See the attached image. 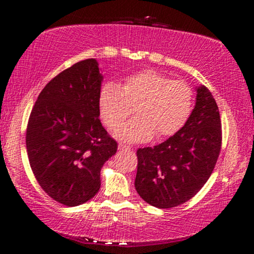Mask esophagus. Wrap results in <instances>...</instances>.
<instances>
[{
  "label": "esophagus",
  "instance_id": "obj_1",
  "mask_svg": "<svg viewBox=\"0 0 254 254\" xmlns=\"http://www.w3.org/2000/svg\"><path fill=\"white\" fill-rule=\"evenodd\" d=\"M118 149L119 150H131V147H129V145H125V144H119L118 145Z\"/></svg>",
  "mask_w": 254,
  "mask_h": 254
}]
</instances>
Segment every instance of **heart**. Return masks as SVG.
Masks as SVG:
<instances>
[{"label": "heart", "instance_id": "1", "mask_svg": "<svg viewBox=\"0 0 254 254\" xmlns=\"http://www.w3.org/2000/svg\"><path fill=\"white\" fill-rule=\"evenodd\" d=\"M117 136L127 142L147 141L155 135L165 138L179 131L193 109V90L183 80L144 69L127 75L122 84L104 83L99 93V112L105 125L117 130L132 115Z\"/></svg>", "mask_w": 254, "mask_h": 254}]
</instances>
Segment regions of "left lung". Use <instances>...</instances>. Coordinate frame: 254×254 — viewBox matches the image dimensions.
<instances>
[{
    "mask_svg": "<svg viewBox=\"0 0 254 254\" xmlns=\"http://www.w3.org/2000/svg\"><path fill=\"white\" fill-rule=\"evenodd\" d=\"M221 147L222 124L217 104L202 86L182 129L155 147L137 149L136 191L160 209L188 202L210 178Z\"/></svg>",
    "mask_w": 254,
    "mask_h": 254,
    "instance_id": "8db88e82",
    "label": "left lung"
}]
</instances>
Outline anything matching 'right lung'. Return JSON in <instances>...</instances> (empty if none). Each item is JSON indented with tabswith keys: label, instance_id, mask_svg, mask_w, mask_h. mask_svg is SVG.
I'll return each mask as SVG.
<instances>
[{
	"label": "right lung",
	"instance_id": "1",
	"mask_svg": "<svg viewBox=\"0 0 254 254\" xmlns=\"http://www.w3.org/2000/svg\"><path fill=\"white\" fill-rule=\"evenodd\" d=\"M103 76L94 58L80 61L40 92L28 118L26 149L40 188L66 206L92 199L100 171L118 143L101 125Z\"/></svg>",
	"mask_w": 254,
	"mask_h": 254
}]
</instances>
